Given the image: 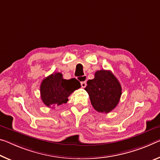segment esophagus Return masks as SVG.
Listing matches in <instances>:
<instances>
[{"label": "esophagus", "mask_w": 160, "mask_h": 160, "mask_svg": "<svg viewBox=\"0 0 160 160\" xmlns=\"http://www.w3.org/2000/svg\"><path fill=\"white\" fill-rule=\"evenodd\" d=\"M80 84H81V87L83 88H85L86 85H87V83H86L85 81H82V82H81Z\"/></svg>", "instance_id": "34e87169"}]
</instances>
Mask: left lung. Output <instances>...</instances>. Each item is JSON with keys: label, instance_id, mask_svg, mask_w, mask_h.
I'll use <instances>...</instances> for the list:
<instances>
[{"label": "left lung", "instance_id": "8db88e82", "mask_svg": "<svg viewBox=\"0 0 160 160\" xmlns=\"http://www.w3.org/2000/svg\"><path fill=\"white\" fill-rule=\"evenodd\" d=\"M87 84L85 90L96 111L108 113L116 108L122 95V87L110 70L97 71L95 78L88 80Z\"/></svg>", "mask_w": 160, "mask_h": 160}]
</instances>
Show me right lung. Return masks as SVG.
Listing matches in <instances>:
<instances>
[{
    "label": "right lung",
    "instance_id": "add662e5",
    "mask_svg": "<svg viewBox=\"0 0 160 160\" xmlns=\"http://www.w3.org/2000/svg\"><path fill=\"white\" fill-rule=\"evenodd\" d=\"M80 88V83L78 80L63 79L62 73L54 72L42 81L40 97L45 105L51 108L66 103L70 94Z\"/></svg>",
    "mask_w": 160,
    "mask_h": 160
}]
</instances>
